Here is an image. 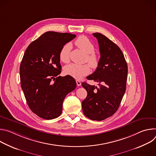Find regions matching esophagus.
<instances>
[{
  "mask_svg": "<svg viewBox=\"0 0 156 156\" xmlns=\"http://www.w3.org/2000/svg\"><path fill=\"white\" fill-rule=\"evenodd\" d=\"M76 84H77V86H81V81H79V80H76Z\"/></svg>",
  "mask_w": 156,
  "mask_h": 156,
  "instance_id": "34e87169",
  "label": "esophagus"
}]
</instances>
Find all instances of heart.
Segmentation results:
<instances>
[{
    "instance_id": "heart-1",
    "label": "heart",
    "mask_w": 156,
    "mask_h": 156,
    "mask_svg": "<svg viewBox=\"0 0 156 156\" xmlns=\"http://www.w3.org/2000/svg\"><path fill=\"white\" fill-rule=\"evenodd\" d=\"M75 44L80 49L87 54L86 60L93 69H96L99 65V60L98 55L94 52V46L91 41L86 36H81L75 41ZM71 46L69 43L65 44L59 52L60 60L65 63L70 61V51ZM90 66L88 64L79 65L71 63L64 68L65 74L70 75L75 79L80 80L83 76L90 73Z\"/></svg>"
}]
</instances>
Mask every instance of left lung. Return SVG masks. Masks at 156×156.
Segmentation results:
<instances>
[{
	"label": "left lung",
	"instance_id": "obj_1",
	"mask_svg": "<svg viewBox=\"0 0 156 156\" xmlns=\"http://www.w3.org/2000/svg\"><path fill=\"white\" fill-rule=\"evenodd\" d=\"M93 34L98 41L101 57L96 71L87 79L98 82L99 86L82 83L87 93L82 109L87 118L101 121L114 115L120 106L126 90L128 66L114 42L99 33Z\"/></svg>",
	"mask_w": 156,
	"mask_h": 156
}]
</instances>
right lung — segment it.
<instances>
[{
	"label": "right lung",
	"mask_w": 156,
	"mask_h": 156,
	"mask_svg": "<svg viewBox=\"0 0 156 156\" xmlns=\"http://www.w3.org/2000/svg\"><path fill=\"white\" fill-rule=\"evenodd\" d=\"M75 37L70 33H44L30 44L22 58L21 86L30 108L42 119L60 116L65 98L76 86L72 76H57L62 69L59 52Z\"/></svg>",
	"instance_id": "obj_1"
}]
</instances>
